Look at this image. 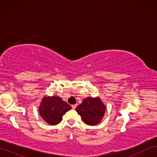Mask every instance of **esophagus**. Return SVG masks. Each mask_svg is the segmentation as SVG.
Masks as SVG:
<instances>
[{"instance_id":"obj_1","label":"esophagus","mask_w":157,"mask_h":157,"mask_svg":"<svg viewBox=\"0 0 157 157\" xmlns=\"http://www.w3.org/2000/svg\"><path fill=\"white\" fill-rule=\"evenodd\" d=\"M71 106H72V109H75L77 107V105H73Z\"/></svg>"}]
</instances>
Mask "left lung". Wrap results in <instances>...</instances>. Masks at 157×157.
I'll return each mask as SVG.
<instances>
[{
	"mask_svg": "<svg viewBox=\"0 0 157 157\" xmlns=\"http://www.w3.org/2000/svg\"><path fill=\"white\" fill-rule=\"evenodd\" d=\"M105 109V105L99 97H88L83 100L75 110L86 124L95 125L101 121Z\"/></svg>",
	"mask_w": 157,
	"mask_h": 157,
	"instance_id": "8db88e82",
	"label": "left lung"
}]
</instances>
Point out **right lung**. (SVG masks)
Instances as JSON below:
<instances>
[{
  "label": "right lung",
  "instance_id": "obj_1",
  "mask_svg": "<svg viewBox=\"0 0 157 157\" xmlns=\"http://www.w3.org/2000/svg\"><path fill=\"white\" fill-rule=\"evenodd\" d=\"M71 109L59 96H44L39 106L40 116L48 124L55 125L61 121L63 116Z\"/></svg>",
  "mask_w": 157,
  "mask_h": 157
}]
</instances>
